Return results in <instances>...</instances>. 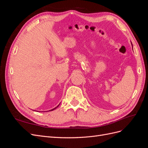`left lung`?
<instances>
[{
	"label": "left lung",
	"instance_id": "8db88e82",
	"mask_svg": "<svg viewBox=\"0 0 148 148\" xmlns=\"http://www.w3.org/2000/svg\"><path fill=\"white\" fill-rule=\"evenodd\" d=\"M132 43V42H131ZM132 48H133V45H132Z\"/></svg>",
	"mask_w": 148,
	"mask_h": 148
}]
</instances>
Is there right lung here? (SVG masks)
Here are the masks:
<instances>
[{
	"instance_id": "add662e5",
	"label": "right lung",
	"mask_w": 148,
	"mask_h": 148,
	"mask_svg": "<svg viewBox=\"0 0 148 148\" xmlns=\"http://www.w3.org/2000/svg\"><path fill=\"white\" fill-rule=\"evenodd\" d=\"M59 105H60V104H59V105H58V106H57L56 107H55V108H53V109H51V110H51V111H52V110H55V109H56V108H57V107H59ZM50 110H49V111H50Z\"/></svg>"
}]
</instances>
